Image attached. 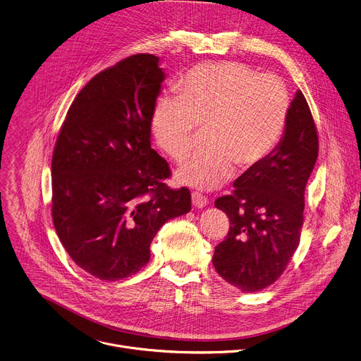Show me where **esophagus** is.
<instances>
[{
	"label": "esophagus",
	"instance_id": "esophagus-1",
	"mask_svg": "<svg viewBox=\"0 0 361 361\" xmlns=\"http://www.w3.org/2000/svg\"><path fill=\"white\" fill-rule=\"evenodd\" d=\"M192 204L197 209L205 208L208 205V197L201 192H192Z\"/></svg>",
	"mask_w": 361,
	"mask_h": 361
}]
</instances>
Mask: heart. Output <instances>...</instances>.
Here are the masks:
<instances>
[{"mask_svg":"<svg viewBox=\"0 0 361 361\" xmlns=\"http://www.w3.org/2000/svg\"><path fill=\"white\" fill-rule=\"evenodd\" d=\"M179 97H159L152 117L157 145L173 159L193 146L199 126H207V150L183 160L182 183L212 189L235 169H251L276 147L283 136L290 96L275 75L238 61L199 64L179 77Z\"/></svg>","mask_w":361,"mask_h":361,"instance_id":"1","label":"heart"}]
</instances>
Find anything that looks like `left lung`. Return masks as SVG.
I'll return each mask as SVG.
<instances>
[{"label":"left lung","mask_w":361,"mask_h":361,"mask_svg":"<svg viewBox=\"0 0 361 361\" xmlns=\"http://www.w3.org/2000/svg\"><path fill=\"white\" fill-rule=\"evenodd\" d=\"M317 156V128L298 90L276 147L233 182L231 195L215 201L229 218L228 235L212 258L226 283L257 293L281 276L300 244L304 192Z\"/></svg>","instance_id":"obj_1"}]
</instances>
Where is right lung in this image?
<instances>
[{"mask_svg": "<svg viewBox=\"0 0 361 361\" xmlns=\"http://www.w3.org/2000/svg\"><path fill=\"white\" fill-rule=\"evenodd\" d=\"M165 80L159 57L135 54L96 74L71 103L51 160V214L71 259L103 281L139 272L162 225L190 211L150 146Z\"/></svg>", "mask_w": 361, "mask_h": 361, "instance_id": "add662e5", "label": "right lung"}]
</instances>
